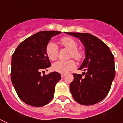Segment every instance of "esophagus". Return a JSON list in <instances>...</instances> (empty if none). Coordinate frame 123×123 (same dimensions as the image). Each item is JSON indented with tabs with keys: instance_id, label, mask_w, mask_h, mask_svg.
Returning <instances> with one entry per match:
<instances>
[{
	"instance_id": "34e87169",
	"label": "esophagus",
	"mask_w": 123,
	"mask_h": 123,
	"mask_svg": "<svg viewBox=\"0 0 123 123\" xmlns=\"http://www.w3.org/2000/svg\"><path fill=\"white\" fill-rule=\"evenodd\" d=\"M61 76L62 78H63V77H65V74H61Z\"/></svg>"
}]
</instances>
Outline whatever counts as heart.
<instances>
[{
	"instance_id": "b5f03b06",
	"label": "heart",
	"mask_w": 123,
	"mask_h": 123,
	"mask_svg": "<svg viewBox=\"0 0 123 123\" xmlns=\"http://www.w3.org/2000/svg\"><path fill=\"white\" fill-rule=\"evenodd\" d=\"M61 44L65 48L71 50L70 57L77 61H80L83 57L82 52L77 49L78 44L75 39L71 37H64L60 40ZM59 48L57 45L54 42L50 41L46 46V54L51 61H54L57 58ZM76 66L75 62L73 60L69 61H58L52 64V69L54 71L62 74H65L68 71L73 69Z\"/></svg>"
}]
</instances>
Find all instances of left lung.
Wrapping results in <instances>:
<instances>
[{
	"mask_svg": "<svg viewBox=\"0 0 123 123\" xmlns=\"http://www.w3.org/2000/svg\"><path fill=\"white\" fill-rule=\"evenodd\" d=\"M78 37L85 47V59L80 70L73 73L70 91L75 101L84 105H91L103 100L109 93L115 77L114 57L105 43L88 33L66 32Z\"/></svg>",
	"mask_w": 123,
	"mask_h": 123,
	"instance_id": "obj_1",
	"label": "left lung"
}]
</instances>
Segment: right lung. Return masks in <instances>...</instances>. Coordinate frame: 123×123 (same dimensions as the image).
<instances>
[{
    "label": "right lung",
    "mask_w": 123,
    "mask_h": 123,
    "mask_svg": "<svg viewBox=\"0 0 123 123\" xmlns=\"http://www.w3.org/2000/svg\"><path fill=\"white\" fill-rule=\"evenodd\" d=\"M61 33L55 31L37 32L22 41L11 59V79L18 97L33 107H42L52 100L56 84L61 80L56 71L41 75L51 66L46 46L53 36Z\"/></svg>",
    "instance_id": "add662e5"
}]
</instances>
